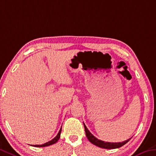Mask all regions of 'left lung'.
<instances>
[{
    "label": "left lung",
    "instance_id": "obj_1",
    "mask_svg": "<svg viewBox=\"0 0 156 156\" xmlns=\"http://www.w3.org/2000/svg\"><path fill=\"white\" fill-rule=\"evenodd\" d=\"M84 124V127H85V134L86 136H87V139L91 143H92L93 144H94L96 146H97L98 147L103 148V149H117V148H119L121 147H122L124 144H126V143L130 141V139H128L127 140L124 141V142H104V141L100 140L97 139V138L95 137L90 132V130L87 129V128L86 127V126L85 123H83Z\"/></svg>",
    "mask_w": 156,
    "mask_h": 156
}]
</instances>
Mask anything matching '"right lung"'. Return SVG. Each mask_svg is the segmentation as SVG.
<instances>
[{"label": "right lung", "instance_id": "add662e5", "mask_svg": "<svg viewBox=\"0 0 156 156\" xmlns=\"http://www.w3.org/2000/svg\"><path fill=\"white\" fill-rule=\"evenodd\" d=\"M61 130H62V128H60V131H59V133H58V135H56V137H54L52 140L49 141V142H46V143H45V144H41V145H33V147H48V146H50V145L55 144V143H56L57 142H58V140L60 139Z\"/></svg>", "mask_w": 156, "mask_h": 156}]
</instances>
